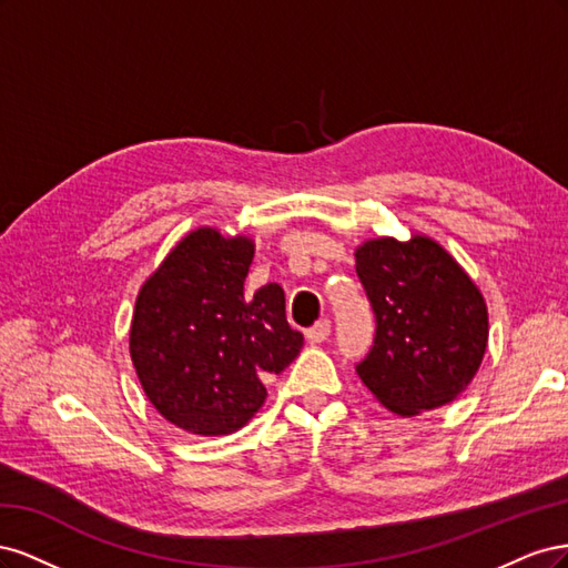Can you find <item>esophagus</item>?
I'll return each instance as SVG.
<instances>
[{
	"instance_id": "1",
	"label": "esophagus",
	"mask_w": 568,
	"mask_h": 568,
	"mask_svg": "<svg viewBox=\"0 0 568 568\" xmlns=\"http://www.w3.org/2000/svg\"><path fill=\"white\" fill-rule=\"evenodd\" d=\"M329 334H332V322L329 320H320L317 324H313L311 329L305 332V338L311 341V343H322V341L329 338Z\"/></svg>"
}]
</instances>
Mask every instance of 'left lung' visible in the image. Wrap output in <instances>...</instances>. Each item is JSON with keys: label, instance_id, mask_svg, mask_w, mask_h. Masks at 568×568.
I'll use <instances>...</instances> for the list:
<instances>
[{"label": "left lung", "instance_id": "8db88e82", "mask_svg": "<svg viewBox=\"0 0 568 568\" xmlns=\"http://www.w3.org/2000/svg\"><path fill=\"white\" fill-rule=\"evenodd\" d=\"M355 270L376 315L359 379L403 417L453 403L488 346V307L469 274L419 234L369 239L355 251Z\"/></svg>", "mask_w": 568, "mask_h": 568}]
</instances>
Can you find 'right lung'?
I'll return each mask as SVG.
<instances>
[{
	"instance_id": "right-lung-1",
	"label": "right lung",
	"mask_w": 568,
	"mask_h": 568,
	"mask_svg": "<svg viewBox=\"0 0 568 568\" xmlns=\"http://www.w3.org/2000/svg\"><path fill=\"white\" fill-rule=\"evenodd\" d=\"M253 253L248 236L199 227L136 296L132 365L151 405L189 434L242 428L267 398L263 382L303 348V334L286 322L280 284L244 294Z\"/></svg>"
}]
</instances>
